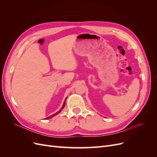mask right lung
<instances>
[{"instance_id":"right-lung-1","label":"right lung","mask_w":157,"mask_h":157,"mask_svg":"<svg viewBox=\"0 0 157 157\" xmlns=\"http://www.w3.org/2000/svg\"><path fill=\"white\" fill-rule=\"evenodd\" d=\"M67 99V98H66ZM64 101V102H63V106H62V107H61V109H60V110L59 111H58L57 113H56L55 114H54V115H51V116H50V117H47V118H46V119H49V118H52V117H54V116H56V115H58V113H60V111H61V109H63V108H64V107H65V101Z\"/></svg>"}]
</instances>
